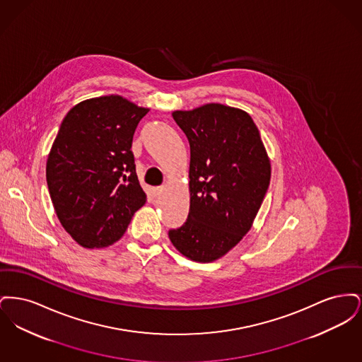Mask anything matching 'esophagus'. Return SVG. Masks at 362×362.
Masks as SVG:
<instances>
[{
	"instance_id": "esophagus-1",
	"label": "esophagus",
	"mask_w": 362,
	"mask_h": 362,
	"mask_svg": "<svg viewBox=\"0 0 362 362\" xmlns=\"http://www.w3.org/2000/svg\"><path fill=\"white\" fill-rule=\"evenodd\" d=\"M161 192H163V187H153V189H152V194H153L155 197L160 195Z\"/></svg>"
}]
</instances>
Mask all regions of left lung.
<instances>
[{"label":"left lung","mask_w":362,"mask_h":362,"mask_svg":"<svg viewBox=\"0 0 362 362\" xmlns=\"http://www.w3.org/2000/svg\"><path fill=\"white\" fill-rule=\"evenodd\" d=\"M173 117L189 139V210L168 236L182 255L209 263L251 229L270 185V158L243 110L210 103Z\"/></svg>","instance_id":"left-lung-1"}]
</instances>
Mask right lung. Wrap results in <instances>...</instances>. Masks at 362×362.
Masks as SVG:
<instances>
[{
	"instance_id": "add662e5",
	"label": "right lung",
	"mask_w": 362,
	"mask_h": 362,
	"mask_svg": "<svg viewBox=\"0 0 362 362\" xmlns=\"http://www.w3.org/2000/svg\"><path fill=\"white\" fill-rule=\"evenodd\" d=\"M148 111L110 95L76 104L61 123L46 179L59 223L86 248L119 240L146 202L132 142Z\"/></svg>"
}]
</instances>
